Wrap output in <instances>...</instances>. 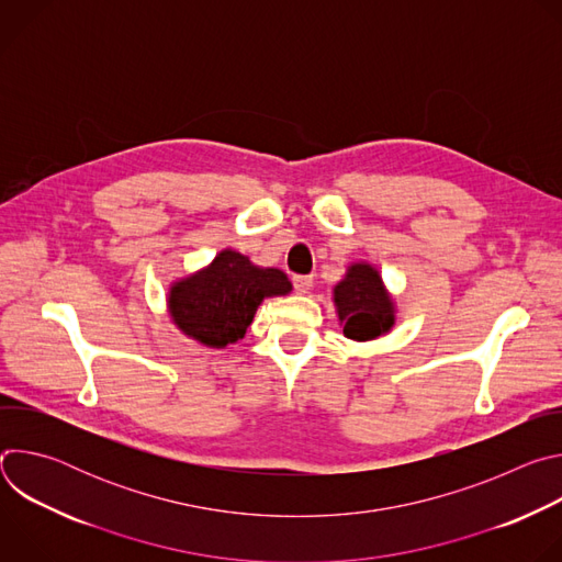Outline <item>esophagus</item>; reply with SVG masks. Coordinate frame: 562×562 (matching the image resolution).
<instances>
[{
  "label": "esophagus",
  "instance_id": "esophagus-1",
  "mask_svg": "<svg viewBox=\"0 0 562 562\" xmlns=\"http://www.w3.org/2000/svg\"><path fill=\"white\" fill-rule=\"evenodd\" d=\"M293 286H295V291H297L300 295H304V293L311 291L313 278H311V276H295V278H293Z\"/></svg>",
  "mask_w": 562,
  "mask_h": 562
}]
</instances>
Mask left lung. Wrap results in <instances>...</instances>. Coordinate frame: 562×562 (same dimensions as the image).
Returning <instances> with one entry per match:
<instances>
[{
    "label": "left lung",
    "instance_id": "left-lung-1",
    "mask_svg": "<svg viewBox=\"0 0 562 562\" xmlns=\"http://www.w3.org/2000/svg\"><path fill=\"white\" fill-rule=\"evenodd\" d=\"M331 300L345 338L369 342L395 327V300L375 265L358 260L331 289Z\"/></svg>",
    "mask_w": 562,
    "mask_h": 562
}]
</instances>
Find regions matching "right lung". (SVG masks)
<instances>
[{
    "label": "right lung",
    "mask_w": 562,
    "mask_h": 562,
    "mask_svg": "<svg viewBox=\"0 0 562 562\" xmlns=\"http://www.w3.org/2000/svg\"><path fill=\"white\" fill-rule=\"evenodd\" d=\"M291 291L284 271L258 267L243 254L222 249L206 267L169 284L167 311L187 338L209 349H224L245 338L267 297Z\"/></svg>",
    "instance_id": "add662e5"
}]
</instances>
